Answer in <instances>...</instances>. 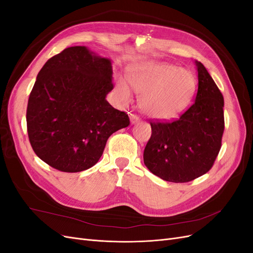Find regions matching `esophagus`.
I'll return each mask as SVG.
<instances>
[{
    "label": "esophagus",
    "mask_w": 253,
    "mask_h": 253,
    "mask_svg": "<svg viewBox=\"0 0 253 253\" xmlns=\"http://www.w3.org/2000/svg\"><path fill=\"white\" fill-rule=\"evenodd\" d=\"M129 119H131V122L133 125H136V124H138V122L140 121V118H139V116H137L136 114H129Z\"/></svg>",
    "instance_id": "34e87169"
}]
</instances>
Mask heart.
<instances>
[{"label":"heart","instance_id":"1","mask_svg":"<svg viewBox=\"0 0 253 253\" xmlns=\"http://www.w3.org/2000/svg\"><path fill=\"white\" fill-rule=\"evenodd\" d=\"M129 83L140 95V108L150 117L170 119L189 105L195 91V80L189 72L174 65L158 63L144 66L129 75ZM117 93L127 102L131 90L120 80Z\"/></svg>","mask_w":253,"mask_h":253}]
</instances>
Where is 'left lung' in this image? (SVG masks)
Masks as SVG:
<instances>
[{"instance_id":"left-lung-1","label":"left lung","mask_w":253,"mask_h":253,"mask_svg":"<svg viewBox=\"0 0 253 253\" xmlns=\"http://www.w3.org/2000/svg\"><path fill=\"white\" fill-rule=\"evenodd\" d=\"M198 88L194 103L172 121L151 120L152 135L143 162L164 180L188 182L214 165L225 129L224 97L201 62H196Z\"/></svg>"}]
</instances>
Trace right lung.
I'll list each match as a JSON object with an SVG mask.
<instances>
[{
	"instance_id": "1",
	"label": "right lung",
	"mask_w": 253,
	"mask_h": 253,
	"mask_svg": "<svg viewBox=\"0 0 253 253\" xmlns=\"http://www.w3.org/2000/svg\"><path fill=\"white\" fill-rule=\"evenodd\" d=\"M111 61L86 47L65 48L38 74L26 122L37 156L61 172L75 173L98 163L109 137L129 125L106 95L114 88Z\"/></svg>"
}]
</instances>
